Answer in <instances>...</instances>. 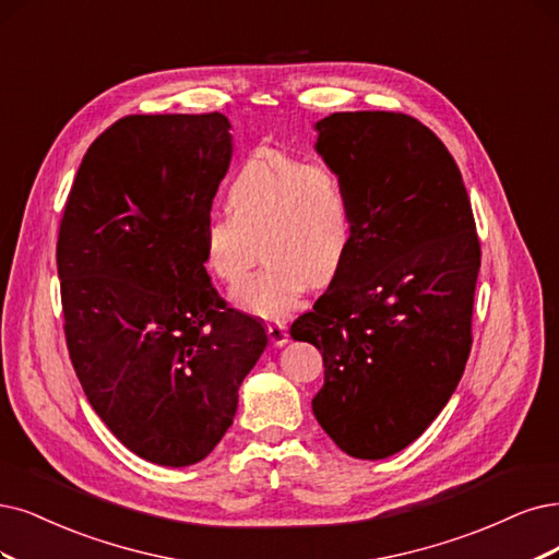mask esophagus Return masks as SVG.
<instances>
[{
    "instance_id": "34e87169",
    "label": "esophagus",
    "mask_w": 559,
    "mask_h": 559,
    "mask_svg": "<svg viewBox=\"0 0 559 559\" xmlns=\"http://www.w3.org/2000/svg\"><path fill=\"white\" fill-rule=\"evenodd\" d=\"M266 336L276 347H283L287 343V329L283 324H269L266 326Z\"/></svg>"
}]
</instances>
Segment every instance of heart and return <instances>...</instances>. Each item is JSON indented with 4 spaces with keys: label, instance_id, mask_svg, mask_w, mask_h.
I'll use <instances>...</instances> for the list:
<instances>
[{
    "label": "heart",
    "instance_id": "heart-1",
    "mask_svg": "<svg viewBox=\"0 0 559 559\" xmlns=\"http://www.w3.org/2000/svg\"><path fill=\"white\" fill-rule=\"evenodd\" d=\"M225 204L230 214L202 225V264L235 287L255 262L260 239L266 262L235 301L266 320L290 313L311 281H332L353 246V204L332 165L260 147L235 170Z\"/></svg>",
    "mask_w": 559,
    "mask_h": 559
}]
</instances>
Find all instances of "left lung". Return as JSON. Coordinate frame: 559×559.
<instances>
[{"label": "left lung", "instance_id": "left-lung-1", "mask_svg": "<svg viewBox=\"0 0 559 559\" xmlns=\"http://www.w3.org/2000/svg\"><path fill=\"white\" fill-rule=\"evenodd\" d=\"M316 152L343 177L353 246L290 336L322 353L313 415L347 456L415 442L456 391L472 347L481 248L456 160L401 112H334Z\"/></svg>", "mask_w": 559, "mask_h": 559}]
</instances>
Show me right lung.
<instances>
[{"label":"right lung","instance_id":"obj_1","mask_svg":"<svg viewBox=\"0 0 559 559\" xmlns=\"http://www.w3.org/2000/svg\"><path fill=\"white\" fill-rule=\"evenodd\" d=\"M230 129L221 112L115 121L82 158L59 225L75 376L112 436L165 467L210 456L266 347L262 322L227 308L202 264Z\"/></svg>","mask_w":559,"mask_h":559}]
</instances>
